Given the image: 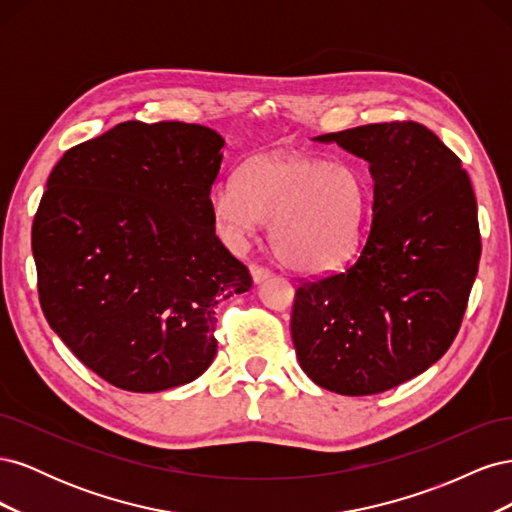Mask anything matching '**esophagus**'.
I'll use <instances>...</instances> for the list:
<instances>
[{
  "mask_svg": "<svg viewBox=\"0 0 512 512\" xmlns=\"http://www.w3.org/2000/svg\"><path fill=\"white\" fill-rule=\"evenodd\" d=\"M250 273H252V280H254V284L265 282L267 277L271 275V271H269V269H265V267H258V265H250Z\"/></svg>",
  "mask_w": 512,
  "mask_h": 512,
  "instance_id": "34e87169",
  "label": "esophagus"
}]
</instances>
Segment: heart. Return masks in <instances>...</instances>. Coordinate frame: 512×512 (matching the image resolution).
<instances>
[{
  "instance_id": "heart-1",
  "label": "heart",
  "mask_w": 512,
  "mask_h": 512,
  "mask_svg": "<svg viewBox=\"0 0 512 512\" xmlns=\"http://www.w3.org/2000/svg\"><path fill=\"white\" fill-rule=\"evenodd\" d=\"M369 185L348 164L307 156H262L211 192V213L230 241L269 226L271 250L299 273L344 267L359 247Z\"/></svg>"
}]
</instances>
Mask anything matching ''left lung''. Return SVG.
Masks as SVG:
<instances>
[{
	"mask_svg": "<svg viewBox=\"0 0 512 512\" xmlns=\"http://www.w3.org/2000/svg\"><path fill=\"white\" fill-rule=\"evenodd\" d=\"M369 162L371 230L344 271L294 292L301 369L339 395H376L423 374L451 348L480 260L472 183L416 121L316 136Z\"/></svg>",
	"mask_w": 512,
	"mask_h": 512,
	"instance_id": "obj_1",
	"label": "left lung"
}]
</instances>
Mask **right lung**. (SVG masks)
<instances>
[{
  "instance_id": "add662e5",
  "label": "right lung",
  "mask_w": 512,
  "mask_h": 512,
  "mask_svg": "<svg viewBox=\"0 0 512 512\" xmlns=\"http://www.w3.org/2000/svg\"><path fill=\"white\" fill-rule=\"evenodd\" d=\"M224 138L126 121L64 153L32 226L40 305L76 359L117 389L158 393L213 363L215 305L252 275L215 237Z\"/></svg>"
}]
</instances>
